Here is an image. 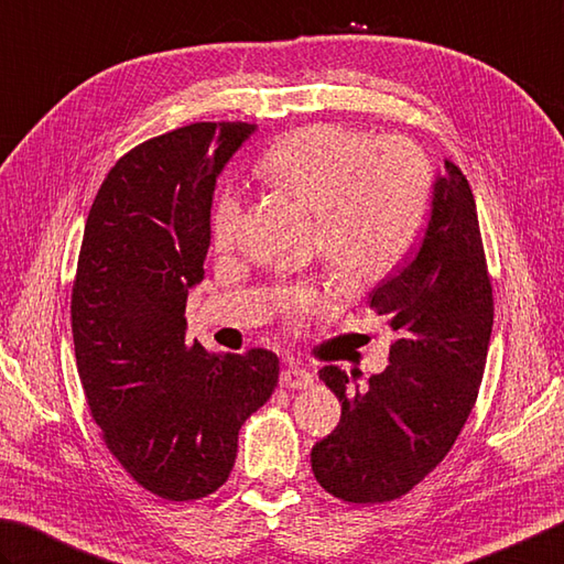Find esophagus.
Here are the masks:
<instances>
[{
  "label": "esophagus",
  "mask_w": 564,
  "mask_h": 564,
  "mask_svg": "<svg viewBox=\"0 0 564 564\" xmlns=\"http://www.w3.org/2000/svg\"><path fill=\"white\" fill-rule=\"evenodd\" d=\"M314 380H316V378H314L312 370L300 368V366L284 368L282 376H280L282 386H284V388H292V390H306V388H312Z\"/></svg>",
  "instance_id": "esophagus-1"
}]
</instances>
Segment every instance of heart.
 Instances as JSON below:
<instances>
[{
	"instance_id": "b5f03b06",
	"label": "heart",
	"mask_w": 564,
	"mask_h": 564,
	"mask_svg": "<svg viewBox=\"0 0 564 564\" xmlns=\"http://www.w3.org/2000/svg\"><path fill=\"white\" fill-rule=\"evenodd\" d=\"M268 182L314 208V242L346 282L386 278L405 260L430 208V166L414 144L380 140L346 124L300 127L260 159ZM242 206L220 191L210 214V238L228 250L238 238ZM324 294L296 286L282 294L292 318L314 314Z\"/></svg>"
}]
</instances>
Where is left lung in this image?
<instances>
[{
	"mask_svg": "<svg viewBox=\"0 0 564 564\" xmlns=\"http://www.w3.org/2000/svg\"><path fill=\"white\" fill-rule=\"evenodd\" d=\"M370 306L395 334L390 366L364 388L336 366L318 370L341 402V422L314 444L312 469L350 503L392 501L417 486L447 456L479 395L491 280L474 194L449 159L432 182L420 248L370 292Z\"/></svg>",
	"mask_w": 564,
	"mask_h": 564,
	"instance_id": "obj_1",
	"label": "left lung"
}]
</instances>
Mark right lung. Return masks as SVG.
I'll return each mask as SVG.
<instances>
[{
  "label": "right lung",
  "mask_w": 564,
  "mask_h": 564,
  "mask_svg": "<svg viewBox=\"0 0 564 564\" xmlns=\"http://www.w3.org/2000/svg\"><path fill=\"white\" fill-rule=\"evenodd\" d=\"M254 130L196 122L134 147L110 169L85 223L70 300L85 398L115 459L169 501L226 484L242 422L278 386L272 350L186 346L216 178Z\"/></svg>",
  "instance_id": "1"
}]
</instances>
